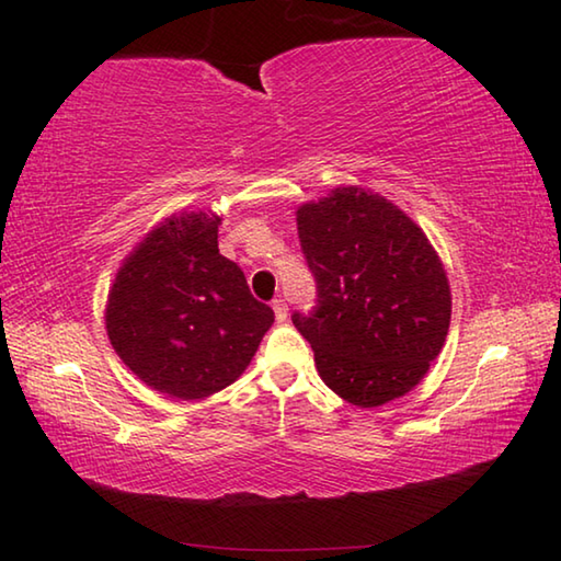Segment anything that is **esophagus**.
Listing matches in <instances>:
<instances>
[{
    "mask_svg": "<svg viewBox=\"0 0 561 561\" xmlns=\"http://www.w3.org/2000/svg\"><path fill=\"white\" fill-rule=\"evenodd\" d=\"M272 309H274V317H277V321H287V301L274 299Z\"/></svg>",
    "mask_w": 561,
    "mask_h": 561,
    "instance_id": "esophagus-1",
    "label": "esophagus"
}]
</instances>
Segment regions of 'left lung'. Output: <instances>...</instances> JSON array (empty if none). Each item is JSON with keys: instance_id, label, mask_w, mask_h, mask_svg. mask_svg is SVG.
<instances>
[{"instance_id": "8db88e82", "label": "left lung", "mask_w": 561, "mask_h": 561, "mask_svg": "<svg viewBox=\"0 0 561 561\" xmlns=\"http://www.w3.org/2000/svg\"><path fill=\"white\" fill-rule=\"evenodd\" d=\"M317 307L291 321L344 401L376 408L428 374L450 327V284L428 237L364 187H336L297 210Z\"/></svg>"}]
</instances>
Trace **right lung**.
<instances>
[{
    "mask_svg": "<svg viewBox=\"0 0 561 561\" xmlns=\"http://www.w3.org/2000/svg\"><path fill=\"white\" fill-rule=\"evenodd\" d=\"M217 225L207 213L168 217L123 260L108 291L111 346L146 386L180 401L234 383L274 321L217 250Z\"/></svg>",
    "mask_w": 561,
    "mask_h": 561,
    "instance_id": "1",
    "label": "right lung"
}]
</instances>
